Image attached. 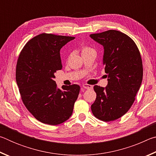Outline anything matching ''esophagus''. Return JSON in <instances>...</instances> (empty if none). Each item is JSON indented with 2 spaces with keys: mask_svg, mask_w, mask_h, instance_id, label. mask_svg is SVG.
Masks as SVG:
<instances>
[{
  "mask_svg": "<svg viewBox=\"0 0 156 156\" xmlns=\"http://www.w3.org/2000/svg\"><path fill=\"white\" fill-rule=\"evenodd\" d=\"M83 88L86 89H91L92 88H93V86L90 85V84H83Z\"/></svg>",
  "mask_w": 156,
  "mask_h": 156,
  "instance_id": "obj_1",
  "label": "esophagus"
}]
</instances>
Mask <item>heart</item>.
Wrapping results in <instances>:
<instances>
[{"mask_svg": "<svg viewBox=\"0 0 156 156\" xmlns=\"http://www.w3.org/2000/svg\"><path fill=\"white\" fill-rule=\"evenodd\" d=\"M91 50H93L91 48L89 47H87V46H84L82 47V54H84V53H86V52H88L89 51H91Z\"/></svg>", "mask_w": 156, "mask_h": 156, "instance_id": "b5f03b06", "label": "heart"}]
</instances>
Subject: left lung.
Here are the masks:
<instances>
[{
    "instance_id": "left-lung-1",
    "label": "left lung",
    "mask_w": 156,
    "mask_h": 156,
    "mask_svg": "<svg viewBox=\"0 0 156 156\" xmlns=\"http://www.w3.org/2000/svg\"><path fill=\"white\" fill-rule=\"evenodd\" d=\"M104 47L106 87L95 85L96 98L91 105L95 117L105 122L118 119L128 112L140 87L143 68L138 47L130 37L116 30L91 34Z\"/></svg>"
}]
</instances>
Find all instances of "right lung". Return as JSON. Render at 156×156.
I'll list each match as a JSON object with an SVG mask.
<instances>
[{
    "label": "right lung",
    "instance_id": "1",
    "mask_svg": "<svg viewBox=\"0 0 156 156\" xmlns=\"http://www.w3.org/2000/svg\"><path fill=\"white\" fill-rule=\"evenodd\" d=\"M75 37L41 34L29 41L20 51L16 80L23 104L40 122L57 125L72 114L80 86L57 87L54 73L62 69L60 49Z\"/></svg>",
    "mask_w": 156,
    "mask_h": 156
}]
</instances>
